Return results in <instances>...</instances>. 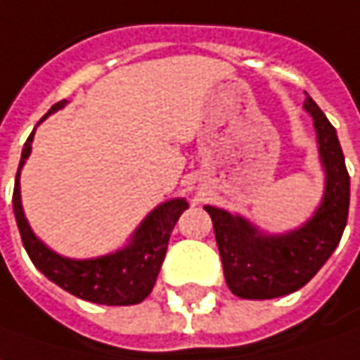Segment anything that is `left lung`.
<instances>
[{
  "label": "left lung",
  "mask_w": 360,
  "mask_h": 360,
  "mask_svg": "<svg viewBox=\"0 0 360 360\" xmlns=\"http://www.w3.org/2000/svg\"><path fill=\"white\" fill-rule=\"evenodd\" d=\"M306 112L314 120L324 167V197L319 210L298 229L268 236L242 215L205 205L229 290L248 300L286 296L308 284L333 256L349 217L351 179L335 127L306 94Z\"/></svg>",
  "instance_id": "obj_1"
}]
</instances>
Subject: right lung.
Wrapping results in <instances>:
<instances>
[{"label": "right lung", "instance_id": "1", "mask_svg": "<svg viewBox=\"0 0 360 360\" xmlns=\"http://www.w3.org/2000/svg\"><path fill=\"white\" fill-rule=\"evenodd\" d=\"M64 104L66 101L56 102L54 106L39 118V122L46 120L56 110L64 108ZM32 141H34V133L25 141L22 161L18 167L15 187H13V213H15V221L20 227L25 252L34 262V266L60 288L88 302L106 306H129L143 302L157 282V276L167 254L171 231L181 213L187 210V201L177 197L155 207L143 219V224L136 227L131 242L115 254L90 259L62 258L36 238L22 207L20 171L32 153Z\"/></svg>", "mask_w": 360, "mask_h": 360}]
</instances>
